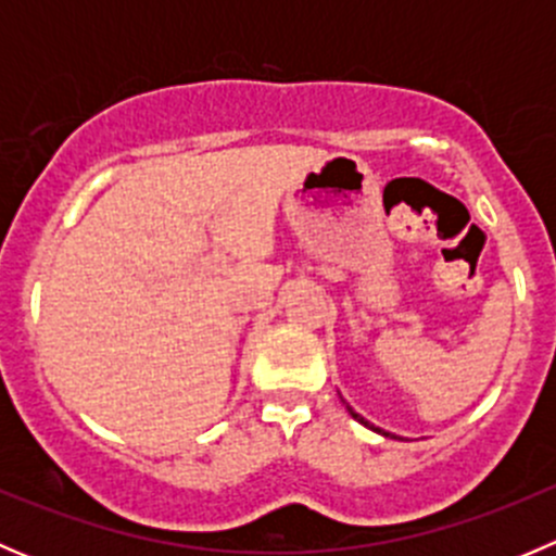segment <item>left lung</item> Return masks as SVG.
<instances>
[{"mask_svg": "<svg viewBox=\"0 0 556 556\" xmlns=\"http://www.w3.org/2000/svg\"><path fill=\"white\" fill-rule=\"evenodd\" d=\"M346 412H350V414H352V419H357V422H361V425H366V428L377 430V433H382V435H390V433H384V430H382V428H374V425H371V422H368V419H363V417H361V414H357V412H355V408H352V406H346ZM392 439H395V435H392Z\"/></svg>", "mask_w": 556, "mask_h": 556, "instance_id": "8db88e82", "label": "left lung"}]
</instances>
